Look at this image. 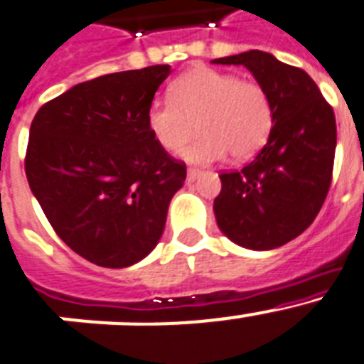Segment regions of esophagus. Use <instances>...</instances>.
Returning <instances> with one entry per match:
<instances>
[{
	"instance_id": "esophagus-1",
	"label": "esophagus",
	"mask_w": 364,
	"mask_h": 364,
	"mask_svg": "<svg viewBox=\"0 0 364 364\" xmlns=\"http://www.w3.org/2000/svg\"><path fill=\"white\" fill-rule=\"evenodd\" d=\"M199 174H201V168H196V166H190V168L186 170V179H188V181H194V179L198 178Z\"/></svg>"
}]
</instances>
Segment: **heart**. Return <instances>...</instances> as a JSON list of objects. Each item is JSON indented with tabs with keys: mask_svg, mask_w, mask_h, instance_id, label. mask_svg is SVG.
<instances>
[{
	"mask_svg": "<svg viewBox=\"0 0 364 364\" xmlns=\"http://www.w3.org/2000/svg\"><path fill=\"white\" fill-rule=\"evenodd\" d=\"M165 101H154L146 127L163 150L181 152L198 123L201 136L186 149L192 163L219 161L230 152L237 161L259 152L274 127L268 92L230 72L199 67L179 76Z\"/></svg>",
	"mask_w": 364,
	"mask_h": 364,
	"instance_id": "heart-1",
	"label": "heart"
}]
</instances>
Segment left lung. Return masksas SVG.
<instances>
[{
	"mask_svg": "<svg viewBox=\"0 0 364 364\" xmlns=\"http://www.w3.org/2000/svg\"><path fill=\"white\" fill-rule=\"evenodd\" d=\"M243 65L268 92L274 127L241 170L223 172L214 199L218 227L235 245L272 250L312 225L328 194L336 156V116L312 77L263 50L219 58Z\"/></svg>",
	"mask_w": 364,
	"mask_h": 364,
	"instance_id": "left-lung-1",
	"label": "left lung"
}]
</instances>
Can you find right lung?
<instances>
[{
    "instance_id": "obj_1",
    "label": "right lung",
    "mask_w": 364,
    "mask_h": 364,
    "mask_svg": "<svg viewBox=\"0 0 364 364\" xmlns=\"http://www.w3.org/2000/svg\"><path fill=\"white\" fill-rule=\"evenodd\" d=\"M170 65L68 88L32 119L25 172L55 234L90 263L125 268L154 250L186 178L146 127Z\"/></svg>"
}]
</instances>
